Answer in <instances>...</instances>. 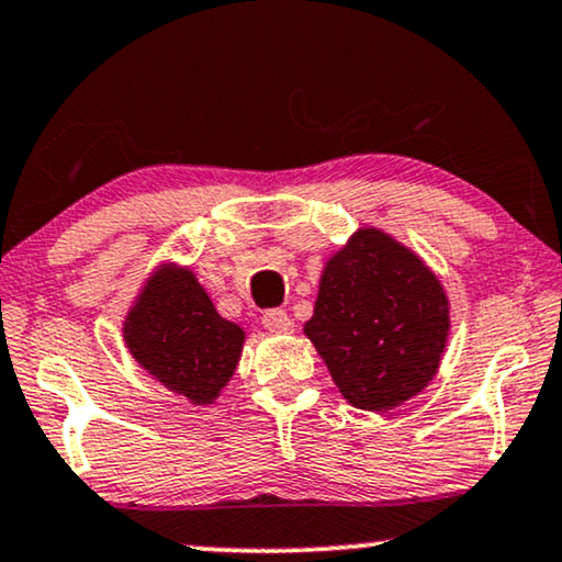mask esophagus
Returning a JSON list of instances; mask_svg holds the SVG:
<instances>
[{"instance_id": "1", "label": "esophagus", "mask_w": 562, "mask_h": 562, "mask_svg": "<svg viewBox=\"0 0 562 562\" xmlns=\"http://www.w3.org/2000/svg\"><path fill=\"white\" fill-rule=\"evenodd\" d=\"M261 326L272 334H290L293 331V318L282 308H269L261 313Z\"/></svg>"}]
</instances>
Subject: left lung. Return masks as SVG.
Masks as SVG:
<instances>
[{"mask_svg":"<svg viewBox=\"0 0 562 562\" xmlns=\"http://www.w3.org/2000/svg\"><path fill=\"white\" fill-rule=\"evenodd\" d=\"M450 308L422 259L375 228L328 259L305 334L351 406L391 411L437 375Z\"/></svg>","mask_w":562,"mask_h":562,"instance_id":"obj_1","label":"left lung"}]
</instances>
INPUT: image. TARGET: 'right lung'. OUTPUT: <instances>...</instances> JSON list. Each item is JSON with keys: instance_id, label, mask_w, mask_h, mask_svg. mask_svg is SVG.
Here are the masks:
<instances>
[{"instance_id": "obj_1", "label": "right lung", "mask_w": 562, "mask_h": 562, "mask_svg": "<svg viewBox=\"0 0 562 562\" xmlns=\"http://www.w3.org/2000/svg\"><path fill=\"white\" fill-rule=\"evenodd\" d=\"M140 368L192 403H211L241 355L244 331L221 318L192 272H159L125 324Z\"/></svg>"}]
</instances>
